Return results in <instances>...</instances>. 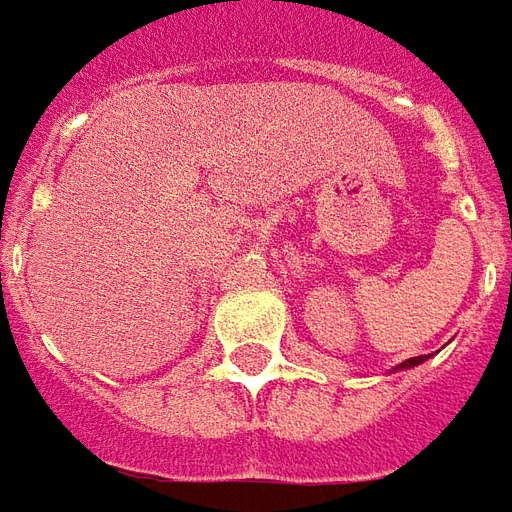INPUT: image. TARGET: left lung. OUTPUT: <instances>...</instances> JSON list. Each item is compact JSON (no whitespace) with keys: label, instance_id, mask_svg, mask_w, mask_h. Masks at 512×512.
I'll use <instances>...</instances> for the list:
<instances>
[{"label":"left lung","instance_id":"8db88e82","mask_svg":"<svg viewBox=\"0 0 512 512\" xmlns=\"http://www.w3.org/2000/svg\"><path fill=\"white\" fill-rule=\"evenodd\" d=\"M424 357H427V355L410 357V360H405V363H402V366H399V368H410V366H418V363H421V360H424Z\"/></svg>","mask_w":512,"mask_h":512}]
</instances>
